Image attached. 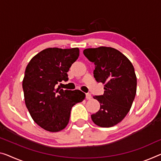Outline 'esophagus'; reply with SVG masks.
<instances>
[{"mask_svg": "<svg viewBox=\"0 0 161 161\" xmlns=\"http://www.w3.org/2000/svg\"><path fill=\"white\" fill-rule=\"evenodd\" d=\"M86 98H87V99H88V100H90V99H91V98H92V96H91V93H86Z\"/></svg>", "mask_w": 161, "mask_h": 161, "instance_id": "34e87169", "label": "esophagus"}]
</instances>
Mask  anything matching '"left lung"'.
<instances>
[{"label": "left lung", "instance_id": "left-lung-1", "mask_svg": "<svg viewBox=\"0 0 161 161\" xmlns=\"http://www.w3.org/2000/svg\"><path fill=\"white\" fill-rule=\"evenodd\" d=\"M83 54L94 63L96 80L104 84L103 94L93 96L100 103V109L91 119L99 127H113L126 117L135 99L137 77L134 67L127 57L112 47L88 48Z\"/></svg>", "mask_w": 161, "mask_h": 161}]
</instances>
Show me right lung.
I'll use <instances>...</instances> for the list:
<instances>
[{"instance_id": "1", "label": "right lung", "mask_w": 161, "mask_h": 161, "mask_svg": "<svg viewBox=\"0 0 161 161\" xmlns=\"http://www.w3.org/2000/svg\"><path fill=\"white\" fill-rule=\"evenodd\" d=\"M79 56L78 47L47 48L32 58L23 80L24 100L31 118L49 132H59L68 125L70 111L83 101L85 93L80 90L57 88L68 80V73Z\"/></svg>"}]
</instances>
